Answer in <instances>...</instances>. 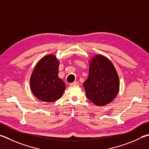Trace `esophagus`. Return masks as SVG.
I'll return each mask as SVG.
<instances>
[{
	"label": "esophagus",
	"mask_w": 149,
	"mask_h": 149,
	"mask_svg": "<svg viewBox=\"0 0 149 149\" xmlns=\"http://www.w3.org/2000/svg\"><path fill=\"white\" fill-rule=\"evenodd\" d=\"M79 85V82L78 81H74L70 84V86H74V85Z\"/></svg>",
	"instance_id": "34e87169"
}]
</instances>
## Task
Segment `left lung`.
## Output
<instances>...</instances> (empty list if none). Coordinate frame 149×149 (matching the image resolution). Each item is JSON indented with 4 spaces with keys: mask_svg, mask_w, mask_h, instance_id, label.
<instances>
[{
    "mask_svg": "<svg viewBox=\"0 0 149 149\" xmlns=\"http://www.w3.org/2000/svg\"><path fill=\"white\" fill-rule=\"evenodd\" d=\"M119 77L109 58L96 55L89 61L88 77L83 83L86 96L98 106L111 102L119 91Z\"/></svg>",
    "mask_w": 149,
    "mask_h": 149,
    "instance_id": "obj_1",
    "label": "left lung"
}]
</instances>
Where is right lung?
<instances>
[{
  "instance_id": "add662e5",
  "label": "right lung",
  "mask_w": 149,
  "mask_h": 149,
  "mask_svg": "<svg viewBox=\"0 0 149 149\" xmlns=\"http://www.w3.org/2000/svg\"><path fill=\"white\" fill-rule=\"evenodd\" d=\"M59 61L54 55L40 59L32 71L30 86L35 97L42 102H53L61 98L66 88L58 77Z\"/></svg>"
}]
</instances>
